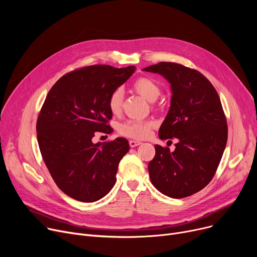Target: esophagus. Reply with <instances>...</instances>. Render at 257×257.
I'll list each match as a JSON object with an SVG mask.
<instances>
[{
    "mask_svg": "<svg viewBox=\"0 0 257 257\" xmlns=\"http://www.w3.org/2000/svg\"><path fill=\"white\" fill-rule=\"evenodd\" d=\"M142 143L141 142H139V141H129V145H130V147L131 148H134V147H138V146H140Z\"/></svg>",
    "mask_w": 257,
    "mask_h": 257,
    "instance_id": "obj_1",
    "label": "esophagus"
}]
</instances>
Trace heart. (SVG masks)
<instances>
[{
    "label": "heart",
    "mask_w": 257,
    "mask_h": 257,
    "mask_svg": "<svg viewBox=\"0 0 257 257\" xmlns=\"http://www.w3.org/2000/svg\"><path fill=\"white\" fill-rule=\"evenodd\" d=\"M133 89L151 103L158 99L161 92L158 83L149 77H141L134 81ZM121 104H123V90L121 88H116L110 93L109 99H108V107L113 114H117L121 109ZM151 127L152 124L150 121L129 119L120 125L119 132L125 137L142 140L149 136Z\"/></svg>",
    "instance_id": "1"
}]
</instances>
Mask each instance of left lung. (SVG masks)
Instances as JSON below:
<instances>
[{"instance_id": "left-lung-1", "label": "left lung", "mask_w": 257, "mask_h": 257, "mask_svg": "<svg viewBox=\"0 0 257 257\" xmlns=\"http://www.w3.org/2000/svg\"><path fill=\"white\" fill-rule=\"evenodd\" d=\"M143 71L159 74L171 84V106L158 136L178 140L173 152L155 146L148 165L151 182L171 198L194 195L210 182L226 147L227 121L219 94L205 76L182 64L159 62Z\"/></svg>"}]
</instances>
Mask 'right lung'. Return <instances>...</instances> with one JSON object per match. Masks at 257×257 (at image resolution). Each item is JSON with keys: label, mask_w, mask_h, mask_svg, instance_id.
Instances as JSON below:
<instances>
[{"label": "right lung", "mask_w": 257, "mask_h": 257, "mask_svg": "<svg viewBox=\"0 0 257 257\" xmlns=\"http://www.w3.org/2000/svg\"><path fill=\"white\" fill-rule=\"evenodd\" d=\"M136 71L130 65H90L62 76L52 86L39 112L40 153L60 190L81 202L98 201L111 191L128 141L92 143L96 132L110 133V93Z\"/></svg>", "instance_id": "right-lung-1"}]
</instances>
